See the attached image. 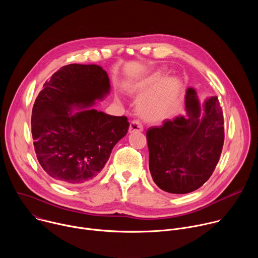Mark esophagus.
I'll return each mask as SVG.
<instances>
[{
    "instance_id": "esophagus-1",
    "label": "esophagus",
    "mask_w": 258,
    "mask_h": 258,
    "mask_svg": "<svg viewBox=\"0 0 258 258\" xmlns=\"http://www.w3.org/2000/svg\"><path fill=\"white\" fill-rule=\"evenodd\" d=\"M144 130L143 124L141 123V121L139 120H133L130 124V128L128 132L130 133H135V132H142Z\"/></svg>"
}]
</instances>
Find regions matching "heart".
I'll list each match as a JSON object with an SVG mask.
<instances>
[{
	"mask_svg": "<svg viewBox=\"0 0 258 258\" xmlns=\"http://www.w3.org/2000/svg\"><path fill=\"white\" fill-rule=\"evenodd\" d=\"M163 80V73L157 71L145 79L136 88L138 98L148 96L153 90H156ZM178 93V83L174 79L165 80L160 86L159 92L153 97L144 99L139 105L141 115L149 120H157L164 117Z\"/></svg>",
	"mask_w": 258,
	"mask_h": 258,
	"instance_id": "obj_1",
	"label": "heart"
}]
</instances>
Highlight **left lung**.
<instances>
[{"label": "left lung", "instance_id": "1", "mask_svg": "<svg viewBox=\"0 0 258 258\" xmlns=\"http://www.w3.org/2000/svg\"><path fill=\"white\" fill-rule=\"evenodd\" d=\"M185 104L188 118L165 119L146 134L152 178L171 194H187L203 186L215 169L225 141L224 115L217 97L205 101L202 118L195 90H187Z\"/></svg>", "mask_w": 258, "mask_h": 258}]
</instances>
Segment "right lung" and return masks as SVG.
Returning <instances> with one entry per match:
<instances>
[{"mask_svg": "<svg viewBox=\"0 0 258 258\" xmlns=\"http://www.w3.org/2000/svg\"><path fill=\"white\" fill-rule=\"evenodd\" d=\"M109 78L95 64L61 67L44 84L31 113L34 151L43 169L68 186L96 179L130 123L126 116L108 115L96 109L81 110L102 100Z\"/></svg>", "mask_w": 258, "mask_h": 258, "instance_id": "obj_1", "label": "right lung"}]
</instances>
